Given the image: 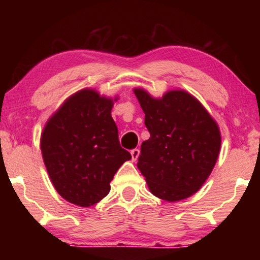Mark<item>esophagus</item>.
<instances>
[{"instance_id":"obj_1","label":"esophagus","mask_w":260,"mask_h":260,"mask_svg":"<svg viewBox=\"0 0 260 260\" xmlns=\"http://www.w3.org/2000/svg\"><path fill=\"white\" fill-rule=\"evenodd\" d=\"M131 154V158H133V161H136V159L138 158V156H140V149H133V150L130 151Z\"/></svg>"}]
</instances>
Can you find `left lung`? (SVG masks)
I'll return each mask as SVG.
<instances>
[{
	"instance_id": "obj_1",
	"label": "left lung",
	"mask_w": 260,
	"mask_h": 260,
	"mask_svg": "<svg viewBox=\"0 0 260 260\" xmlns=\"http://www.w3.org/2000/svg\"><path fill=\"white\" fill-rule=\"evenodd\" d=\"M135 94L145 113L150 138L141 145L137 167L149 189L162 200H183L200 189L218 159V124L197 98L183 90L154 98L143 88Z\"/></svg>"
}]
</instances>
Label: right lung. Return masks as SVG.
I'll use <instances>...</instances> for the list:
<instances>
[{
	"instance_id": "1",
	"label": "right lung",
	"mask_w": 260,
	"mask_h": 260,
	"mask_svg": "<svg viewBox=\"0 0 260 260\" xmlns=\"http://www.w3.org/2000/svg\"><path fill=\"white\" fill-rule=\"evenodd\" d=\"M113 101L92 88L76 92L47 120L40 147L53 186L71 204L90 207L109 194L119 167L131 159L119 144Z\"/></svg>"
}]
</instances>
